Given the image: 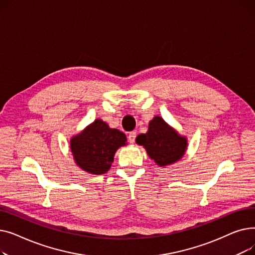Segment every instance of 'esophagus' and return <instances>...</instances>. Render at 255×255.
<instances>
[{"label":"esophagus","instance_id":"obj_1","mask_svg":"<svg viewBox=\"0 0 255 255\" xmlns=\"http://www.w3.org/2000/svg\"><path fill=\"white\" fill-rule=\"evenodd\" d=\"M135 137H136V132H134V131L130 132L129 134H128V140H129L131 143H133V142L135 141Z\"/></svg>","mask_w":255,"mask_h":255}]
</instances>
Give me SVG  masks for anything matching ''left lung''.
Here are the masks:
<instances>
[{"instance_id": "8db88e82", "label": "left lung", "mask_w": 255, "mask_h": 255, "mask_svg": "<svg viewBox=\"0 0 255 255\" xmlns=\"http://www.w3.org/2000/svg\"><path fill=\"white\" fill-rule=\"evenodd\" d=\"M142 145L154 162L164 167L176 163L186 153L188 140L159 116H155L149 123L146 133H141L135 139Z\"/></svg>"}]
</instances>
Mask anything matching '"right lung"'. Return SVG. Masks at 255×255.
I'll return each mask as SVG.
<instances>
[{"mask_svg":"<svg viewBox=\"0 0 255 255\" xmlns=\"http://www.w3.org/2000/svg\"><path fill=\"white\" fill-rule=\"evenodd\" d=\"M127 144L122 131L96 119L70 138V150L76 165L92 175H103L112 166L117 150Z\"/></svg>","mask_w":255,"mask_h":255,"instance_id":"add662e5","label":"right lung"}]
</instances>
